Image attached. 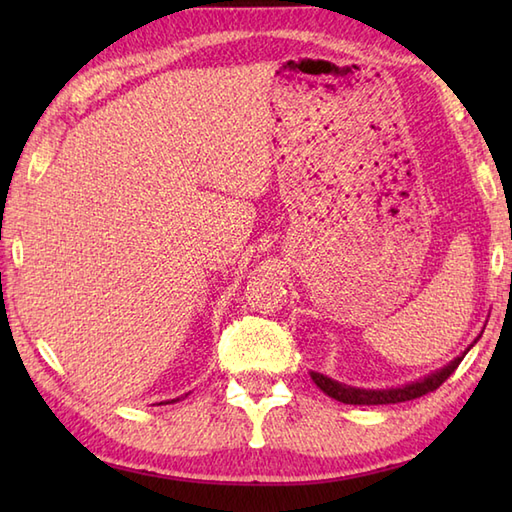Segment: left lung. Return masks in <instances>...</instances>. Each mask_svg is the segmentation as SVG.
Here are the masks:
<instances>
[{"instance_id": "8db88e82", "label": "left lung", "mask_w": 512, "mask_h": 512, "mask_svg": "<svg viewBox=\"0 0 512 512\" xmlns=\"http://www.w3.org/2000/svg\"><path fill=\"white\" fill-rule=\"evenodd\" d=\"M466 352L458 358H453L449 365H444L442 369H438V372L424 376L422 380H416V383L391 387V389H358V387L343 385V383H339V380H332L319 372H310V376L314 383H317V387L323 391V394H328L330 398L339 400V402H345V405H396V402L413 400V398L429 394V391H436L444 383V380H447L455 372V369H458Z\"/></svg>"}]
</instances>
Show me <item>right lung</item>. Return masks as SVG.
<instances>
[{
	"mask_svg": "<svg viewBox=\"0 0 512 512\" xmlns=\"http://www.w3.org/2000/svg\"><path fill=\"white\" fill-rule=\"evenodd\" d=\"M178 400V398H176ZM176 400H171V402H176ZM160 405H162V402H160Z\"/></svg>",
	"mask_w": 512,
	"mask_h": 512,
	"instance_id": "right-lung-1",
	"label": "right lung"
}]
</instances>
